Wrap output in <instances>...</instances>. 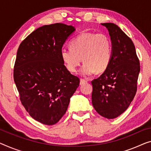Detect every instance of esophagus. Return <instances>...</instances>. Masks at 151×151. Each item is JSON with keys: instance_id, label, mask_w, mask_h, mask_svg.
I'll use <instances>...</instances> for the list:
<instances>
[{"instance_id": "1", "label": "esophagus", "mask_w": 151, "mask_h": 151, "mask_svg": "<svg viewBox=\"0 0 151 151\" xmlns=\"http://www.w3.org/2000/svg\"><path fill=\"white\" fill-rule=\"evenodd\" d=\"M87 82V80L83 79V78H81V80H80V85H83V84H85V83H86Z\"/></svg>"}]
</instances>
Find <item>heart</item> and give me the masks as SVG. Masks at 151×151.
<instances>
[{
	"mask_svg": "<svg viewBox=\"0 0 151 151\" xmlns=\"http://www.w3.org/2000/svg\"><path fill=\"white\" fill-rule=\"evenodd\" d=\"M70 49H62L61 58L67 70L75 73L80 70L82 76H90L96 71L103 73L108 68L112 55L111 39L104 33L83 32L70 42Z\"/></svg>",
	"mask_w": 151,
	"mask_h": 151,
	"instance_id": "b5f03b06",
	"label": "heart"
}]
</instances>
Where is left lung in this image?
<instances>
[{
    "label": "left lung",
    "instance_id": "8db88e82",
    "mask_svg": "<svg viewBox=\"0 0 151 151\" xmlns=\"http://www.w3.org/2000/svg\"><path fill=\"white\" fill-rule=\"evenodd\" d=\"M112 44V55L108 68L91 81V100L101 116L114 119L124 112L137 91L140 61L134 42L116 24L104 23Z\"/></svg>",
    "mask_w": 151,
    "mask_h": 151
}]
</instances>
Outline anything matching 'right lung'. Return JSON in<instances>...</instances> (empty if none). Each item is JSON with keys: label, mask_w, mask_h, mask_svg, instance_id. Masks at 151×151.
I'll return each instance as SVG.
<instances>
[{"label": "right lung", "mask_w": 151, "mask_h": 151, "mask_svg": "<svg viewBox=\"0 0 151 151\" xmlns=\"http://www.w3.org/2000/svg\"><path fill=\"white\" fill-rule=\"evenodd\" d=\"M75 30L62 23L42 26L18 48L13 78L20 101L42 124L52 125L61 119L79 85V78L67 70L61 58L63 45Z\"/></svg>", "instance_id": "obj_1"}]
</instances>
